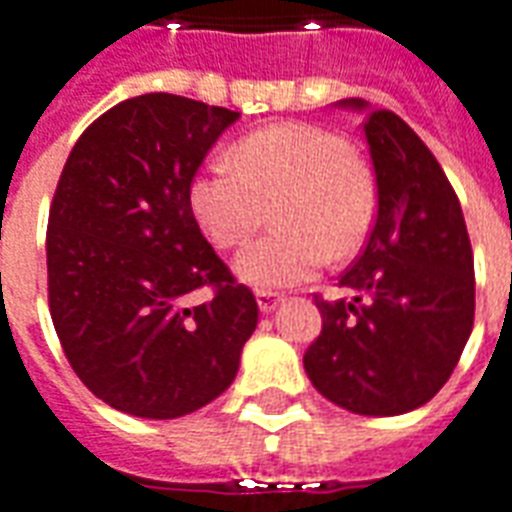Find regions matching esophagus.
Here are the masks:
<instances>
[{"label":"esophagus","mask_w":512,"mask_h":512,"mask_svg":"<svg viewBox=\"0 0 512 512\" xmlns=\"http://www.w3.org/2000/svg\"><path fill=\"white\" fill-rule=\"evenodd\" d=\"M256 302H259L261 313H272L283 302V294H278V291H256Z\"/></svg>","instance_id":"esophagus-1"}]
</instances>
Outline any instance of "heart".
I'll return each mask as SVG.
<instances>
[{"instance_id":"1","label":"heart","mask_w":512,"mask_h":512,"mask_svg":"<svg viewBox=\"0 0 512 512\" xmlns=\"http://www.w3.org/2000/svg\"><path fill=\"white\" fill-rule=\"evenodd\" d=\"M234 164H210L188 186L199 229L234 248L275 215L278 229L245 245L234 270L256 288L315 278L329 256L348 259L375 224V183L343 134L313 124H275L245 134Z\"/></svg>"}]
</instances>
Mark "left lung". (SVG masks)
<instances>
[{
  "instance_id": "left-lung-1",
  "label": "left lung",
  "mask_w": 512,
  "mask_h": 512,
  "mask_svg": "<svg viewBox=\"0 0 512 512\" xmlns=\"http://www.w3.org/2000/svg\"><path fill=\"white\" fill-rule=\"evenodd\" d=\"M364 134L378 213L337 283L351 297L315 294L324 326L305 370L334 405L399 416L426 405L459 364L475 321V264L459 197L424 140L391 110H370Z\"/></svg>"
}]
</instances>
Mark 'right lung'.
Here are the masks:
<instances>
[{
    "label": "right lung",
    "mask_w": 512,
    "mask_h": 512,
    "mask_svg": "<svg viewBox=\"0 0 512 512\" xmlns=\"http://www.w3.org/2000/svg\"><path fill=\"white\" fill-rule=\"evenodd\" d=\"M240 113L175 94L80 134L48 215V305L72 370L121 413L178 418L224 394L259 305L199 232L188 186ZM214 297L194 303L193 291Z\"/></svg>",
    "instance_id": "obj_1"
}]
</instances>
